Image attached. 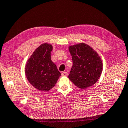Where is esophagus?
Returning a JSON list of instances; mask_svg holds the SVG:
<instances>
[{
	"instance_id": "obj_1",
	"label": "esophagus",
	"mask_w": 128,
	"mask_h": 128,
	"mask_svg": "<svg viewBox=\"0 0 128 128\" xmlns=\"http://www.w3.org/2000/svg\"><path fill=\"white\" fill-rule=\"evenodd\" d=\"M68 75V73H67V72H62L61 73V76L63 77V76H67Z\"/></svg>"
}]
</instances>
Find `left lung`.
Segmentation results:
<instances>
[{
	"label": "left lung",
	"mask_w": 128,
	"mask_h": 128,
	"mask_svg": "<svg viewBox=\"0 0 128 128\" xmlns=\"http://www.w3.org/2000/svg\"><path fill=\"white\" fill-rule=\"evenodd\" d=\"M68 50L73 61L68 78L81 89L94 85L102 71V62L98 54L84 43L70 46Z\"/></svg>",
	"instance_id": "left-lung-1"
}]
</instances>
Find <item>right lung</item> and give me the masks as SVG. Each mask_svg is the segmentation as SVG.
<instances>
[{"label": "right lung", "instance_id": "add662e5", "mask_svg": "<svg viewBox=\"0 0 128 128\" xmlns=\"http://www.w3.org/2000/svg\"><path fill=\"white\" fill-rule=\"evenodd\" d=\"M52 45L40 44L27 60L25 74L31 85L40 91H48L56 85L61 73L50 58Z\"/></svg>", "mask_w": 128, "mask_h": 128}]
</instances>
